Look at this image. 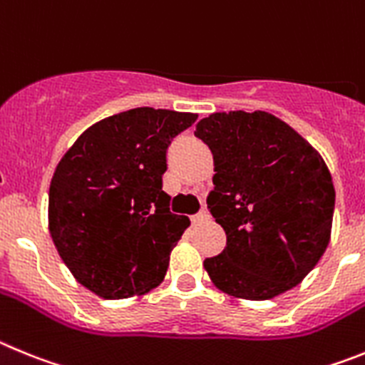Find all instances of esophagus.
Instances as JSON below:
<instances>
[{"mask_svg": "<svg viewBox=\"0 0 365 365\" xmlns=\"http://www.w3.org/2000/svg\"><path fill=\"white\" fill-rule=\"evenodd\" d=\"M190 220H192V223H195V225H202V223L209 222V212H207V211H200L198 215H195Z\"/></svg>", "mask_w": 365, "mask_h": 365, "instance_id": "34e87169", "label": "esophagus"}]
</instances>
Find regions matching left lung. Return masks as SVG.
Listing matches in <instances>:
<instances>
[{"label":"left lung","instance_id":"obj_1","mask_svg":"<svg viewBox=\"0 0 365 365\" xmlns=\"http://www.w3.org/2000/svg\"><path fill=\"white\" fill-rule=\"evenodd\" d=\"M195 136L215 160L212 218L227 235L203 267L229 297L269 300L300 284L331 240L334 187L318 150L264 110L215 113Z\"/></svg>","mask_w":365,"mask_h":365}]
</instances>
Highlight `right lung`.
Returning <instances> with one entry per match:
<instances>
[{
  "label": "right lung",
  "instance_id": "obj_1",
  "mask_svg": "<svg viewBox=\"0 0 365 365\" xmlns=\"http://www.w3.org/2000/svg\"><path fill=\"white\" fill-rule=\"evenodd\" d=\"M198 114L138 107L88 127L56 165L48 231L83 287L107 300L140 297L165 278L189 227L162 190L167 147Z\"/></svg>",
  "mask_w": 365,
  "mask_h": 365
}]
</instances>
